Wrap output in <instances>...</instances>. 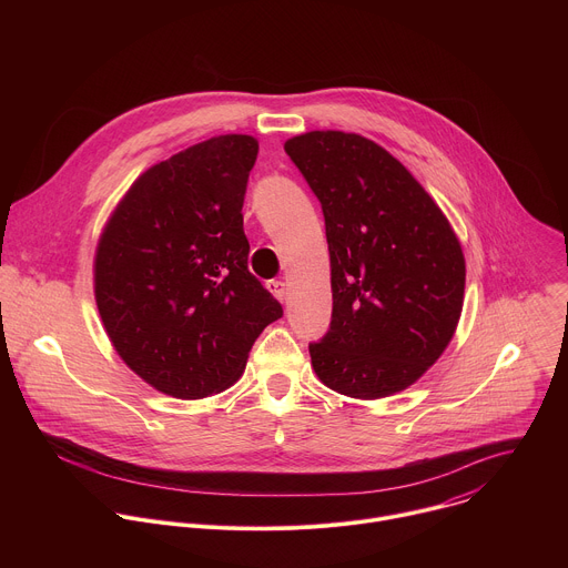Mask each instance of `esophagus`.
Masks as SVG:
<instances>
[{
    "label": "esophagus",
    "mask_w": 568,
    "mask_h": 568,
    "mask_svg": "<svg viewBox=\"0 0 568 568\" xmlns=\"http://www.w3.org/2000/svg\"><path fill=\"white\" fill-rule=\"evenodd\" d=\"M267 290L274 294V298H278L281 303L285 301V296H287V287H285V283L283 281H270L267 283Z\"/></svg>",
    "instance_id": "obj_1"
}]
</instances>
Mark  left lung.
Returning a JSON list of instances; mask_svg holds the SVG:
<instances>
[{
	"mask_svg": "<svg viewBox=\"0 0 568 568\" xmlns=\"http://www.w3.org/2000/svg\"><path fill=\"white\" fill-rule=\"evenodd\" d=\"M285 152L326 217L333 321L310 344L328 388L379 399L409 388L449 346L463 312L465 256L432 195L375 141L312 130Z\"/></svg>",
	"mask_w": 568,
	"mask_h": 568,
	"instance_id": "left-lung-1",
	"label": "left lung"
}]
</instances>
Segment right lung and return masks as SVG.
<instances>
[{
	"mask_svg": "<svg viewBox=\"0 0 568 568\" xmlns=\"http://www.w3.org/2000/svg\"><path fill=\"white\" fill-rule=\"evenodd\" d=\"M258 141L220 134L141 173L108 217L94 296L119 357L152 388L202 399L235 384L281 303L247 270L242 229Z\"/></svg>",
	"mask_w": 568,
	"mask_h": 568,
	"instance_id": "obj_1",
	"label": "right lung"
}]
</instances>
